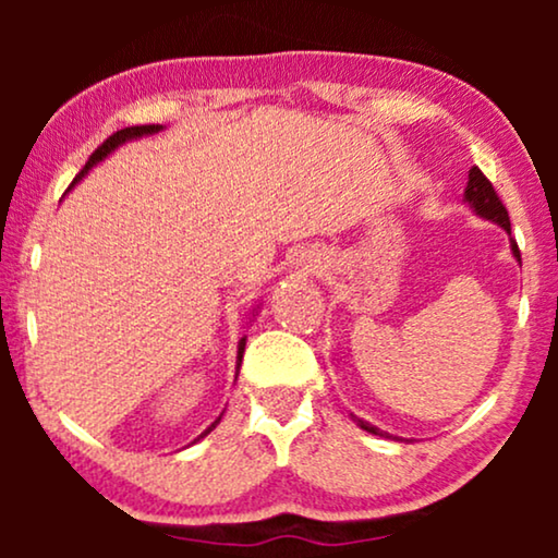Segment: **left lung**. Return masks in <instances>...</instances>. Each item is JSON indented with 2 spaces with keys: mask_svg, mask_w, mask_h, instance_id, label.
<instances>
[{
  "mask_svg": "<svg viewBox=\"0 0 558 558\" xmlns=\"http://www.w3.org/2000/svg\"><path fill=\"white\" fill-rule=\"evenodd\" d=\"M464 201L470 203V208L475 210L477 216L493 220V223H498V226L502 228V231H506V233L510 235V218H508L506 205H502L498 193H495L493 182L485 178L480 167H472V170H470L468 187H464ZM510 251H513V256L518 258V262H521V251H518V243H515L513 239H510ZM357 424H361L365 432L378 434V437H384V432L376 429V426H373V424L361 422V418H357Z\"/></svg>",
  "mask_w": 558,
  "mask_h": 558,
  "instance_id": "1",
  "label": "left lung"
}]
</instances>
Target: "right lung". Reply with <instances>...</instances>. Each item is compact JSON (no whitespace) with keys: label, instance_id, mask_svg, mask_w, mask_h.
Returning a JSON list of instances; mask_svg holds the SVG:
<instances>
[{"label":"right lung","instance_id":"add662e5","mask_svg":"<svg viewBox=\"0 0 558 558\" xmlns=\"http://www.w3.org/2000/svg\"><path fill=\"white\" fill-rule=\"evenodd\" d=\"M159 129H162V126H159V124H144V126H126V129H121V132H117V134H111V136H109V140H106V142L101 144V147H98V149L94 151V155H90V157H88V162H86V167H83V170H81L78 174H75L73 185H75V182H78V180L83 178V174H86V172L90 170V167H94V165H98V162H101V159H104V157H109V155H111V151L119 147V144H124V142H129V140H136V136H144V134H157V132H159ZM243 348H246V338H241V342H239V368H241V361H243ZM235 376H239V373H235ZM218 422H220V416H218V418H216V422H213V424L208 426V429H205V432H203V434H201V437H197V439H203V437H205V434H210L213 429H216V426H218Z\"/></svg>","mask_w":558,"mask_h":558}]
</instances>
